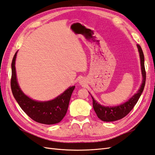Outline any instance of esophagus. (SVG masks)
I'll return each instance as SVG.
<instances>
[{
    "label": "esophagus",
    "mask_w": 155,
    "mask_h": 155,
    "mask_svg": "<svg viewBox=\"0 0 155 155\" xmlns=\"http://www.w3.org/2000/svg\"><path fill=\"white\" fill-rule=\"evenodd\" d=\"M81 83H82V82H81Z\"/></svg>",
    "instance_id": "1"
}]
</instances>
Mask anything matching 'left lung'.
Wrapping results in <instances>:
<instances>
[{
    "mask_svg": "<svg viewBox=\"0 0 155 155\" xmlns=\"http://www.w3.org/2000/svg\"><path fill=\"white\" fill-rule=\"evenodd\" d=\"M137 48L140 53V61H141V73L143 76V81L142 84L140 88L139 91L137 92L133 97L129 99L127 102L124 103L123 104H120L118 106L114 107H106L100 105L98 102L92 97L93 98V106L94 110L97 114L98 117L103 121L106 122H111V121L117 120L120 119H123L125 116H127L130 111L135 106L136 103L138 101L140 96L143 92L146 80V72L145 69L144 64V55L142 49L139 44H137ZM92 97V96H91Z\"/></svg>",
    "mask_w": 155,
    "mask_h": 155,
    "instance_id": "left-lung-1",
    "label": "left lung"
}]
</instances>
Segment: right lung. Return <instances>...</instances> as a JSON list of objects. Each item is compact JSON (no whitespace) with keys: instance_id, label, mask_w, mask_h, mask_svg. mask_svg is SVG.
<instances>
[{"instance_id":"add662e5","label":"right lung","mask_w":155,"mask_h":155,"mask_svg":"<svg viewBox=\"0 0 155 155\" xmlns=\"http://www.w3.org/2000/svg\"><path fill=\"white\" fill-rule=\"evenodd\" d=\"M17 51L12 62L11 89L16 101L23 111L37 123L53 124L59 123L68 110L71 95L75 86L69 87L54 100L48 102H37L28 98L20 89L17 81L15 61Z\"/></svg>"}]
</instances>
